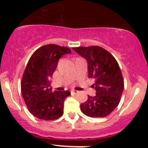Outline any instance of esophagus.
<instances>
[{"label": "esophagus", "mask_w": 148, "mask_h": 148, "mask_svg": "<svg viewBox=\"0 0 148 148\" xmlns=\"http://www.w3.org/2000/svg\"><path fill=\"white\" fill-rule=\"evenodd\" d=\"M71 93L74 94V95H76V94L78 93V91H77V90H71Z\"/></svg>", "instance_id": "34e87169"}]
</instances>
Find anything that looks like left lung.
<instances>
[{"label": "left lung", "instance_id": "8db88e82", "mask_svg": "<svg viewBox=\"0 0 148 148\" xmlns=\"http://www.w3.org/2000/svg\"><path fill=\"white\" fill-rule=\"evenodd\" d=\"M73 50L87 61L88 77L95 84L96 95L88 96L80 104L82 112L88 117H104L120 102L124 79L117 60L109 51L98 46L74 47Z\"/></svg>", "mask_w": 148, "mask_h": 148}]
</instances>
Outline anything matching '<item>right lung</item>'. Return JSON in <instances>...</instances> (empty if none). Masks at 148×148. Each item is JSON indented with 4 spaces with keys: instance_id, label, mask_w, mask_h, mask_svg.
Listing matches in <instances>:
<instances>
[{
    "instance_id": "1",
    "label": "right lung",
    "mask_w": 148,
    "mask_h": 148,
    "mask_svg": "<svg viewBox=\"0 0 148 148\" xmlns=\"http://www.w3.org/2000/svg\"><path fill=\"white\" fill-rule=\"evenodd\" d=\"M71 49L56 44L38 48L30 58L21 82V94L30 112L39 120H53L64 114L69 91L51 92L50 78L63 55Z\"/></svg>"
}]
</instances>
